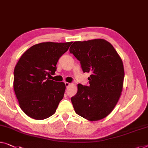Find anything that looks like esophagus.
<instances>
[{
    "instance_id": "obj_1",
    "label": "esophagus",
    "mask_w": 148,
    "mask_h": 148,
    "mask_svg": "<svg viewBox=\"0 0 148 148\" xmlns=\"http://www.w3.org/2000/svg\"><path fill=\"white\" fill-rule=\"evenodd\" d=\"M65 86H66V87H68L70 85V84H71V83H68V82H65Z\"/></svg>"
}]
</instances>
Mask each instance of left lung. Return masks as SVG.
<instances>
[{"mask_svg": "<svg viewBox=\"0 0 148 148\" xmlns=\"http://www.w3.org/2000/svg\"><path fill=\"white\" fill-rule=\"evenodd\" d=\"M70 53L81 62L84 73H90L89 85H77L71 103L77 114L97 121L110 114L123 88L124 69L121 58L110 43L103 39L75 42Z\"/></svg>", "mask_w": 148, "mask_h": 148, "instance_id": "left-lung-1", "label": "left lung"}]
</instances>
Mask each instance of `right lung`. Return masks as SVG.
<instances>
[{"instance_id": "obj_1", "label": "right lung", "mask_w": 148, "mask_h": 148, "mask_svg": "<svg viewBox=\"0 0 148 148\" xmlns=\"http://www.w3.org/2000/svg\"><path fill=\"white\" fill-rule=\"evenodd\" d=\"M72 43H40L20 57L14 71L13 87L20 108L29 117L44 120L56 112L66 87L49 77Z\"/></svg>"}]
</instances>
